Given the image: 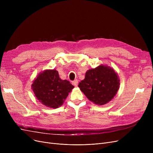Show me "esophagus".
Here are the masks:
<instances>
[{
  "label": "esophagus",
  "instance_id": "obj_1",
  "mask_svg": "<svg viewBox=\"0 0 153 153\" xmlns=\"http://www.w3.org/2000/svg\"><path fill=\"white\" fill-rule=\"evenodd\" d=\"M72 84H73L74 86H77V85H78V81L77 79H76V80H74V81H73L72 82Z\"/></svg>",
  "mask_w": 153,
  "mask_h": 153
}]
</instances>
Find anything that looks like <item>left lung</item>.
I'll return each mask as SVG.
<instances>
[{
    "mask_svg": "<svg viewBox=\"0 0 153 153\" xmlns=\"http://www.w3.org/2000/svg\"><path fill=\"white\" fill-rule=\"evenodd\" d=\"M118 74L107 66H99L88 70L85 79L78 85L87 98L99 105L110 102L119 89Z\"/></svg>",
    "mask_w": 153,
    "mask_h": 153,
    "instance_id": "left-lung-1",
    "label": "left lung"
}]
</instances>
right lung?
Instances as JSON below:
<instances>
[{
	"instance_id": "1",
	"label": "right lung",
	"mask_w": 153,
	"mask_h": 153,
	"mask_svg": "<svg viewBox=\"0 0 153 153\" xmlns=\"http://www.w3.org/2000/svg\"><path fill=\"white\" fill-rule=\"evenodd\" d=\"M31 87L40 102L56 108L62 105L74 87L67 80H62L56 70L47 69L38 74Z\"/></svg>"
}]
</instances>
